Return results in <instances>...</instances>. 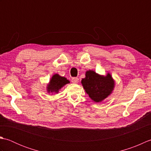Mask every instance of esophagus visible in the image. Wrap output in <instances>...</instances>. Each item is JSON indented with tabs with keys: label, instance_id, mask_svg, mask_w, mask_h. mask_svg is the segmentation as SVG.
<instances>
[{
	"label": "esophagus",
	"instance_id": "1",
	"mask_svg": "<svg viewBox=\"0 0 151 151\" xmlns=\"http://www.w3.org/2000/svg\"><path fill=\"white\" fill-rule=\"evenodd\" d=\"M78 78H76V77H73L71 79V82L73 83H78Z\"/></svg>",
	"mask_w": 151,
	"mask_h": 151
}]
</instances>
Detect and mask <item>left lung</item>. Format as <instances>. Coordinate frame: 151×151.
Returning a JSON list of instances; mask_svg holds the SVG:
<instances>
[{
    "mask_svg": "<svg viewBox=\"0 0 151 151\" xmlns=\"http://www.w3.org/2000/svg\"><path fill=\"white\" fill-rule=\"evenodd\" d=\"M81 82L89 97L96 102H101L110 95L115 84L110 74L104 76L90 70L86 72V78Z\"/></svg>",
    "mask_w": 151,
    "mask_h": 151,
    "instance_id": "obj_1",
    "label": "left lung"
}]
</instances>
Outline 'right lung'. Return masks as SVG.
<instances>
[{
  "label": "right lung",
  "instance_id": "1",
  "mask_svg": "<svg viewBox=\"0 0 151 151\" xmlns=\"http://www.w3.org/2000/svg\"><path fill=\"white\" fill-rule=\"evenodd\" d=\"M68 83H69V81L67 80L66 78L62 77L58 74H56L53 75L52 78L50 79L49 84L47 87V91L49 93H58L59 91V89Z\"/></svg>",
  "mask_w": 151,
  "mask_h": 151
}]
</instances>
